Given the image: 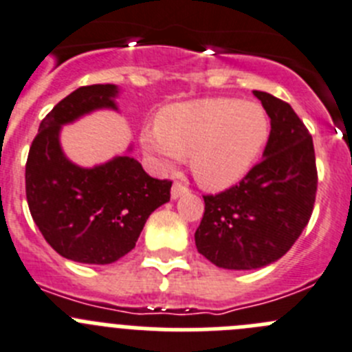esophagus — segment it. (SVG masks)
<instances>
[{"label": "esophagus", "instance_id": "1", "mask_svg": "<svg viewBox=\"0 0 352 352\" xmlns=\"http://www.w3.org/2000/svg\"><path fill=\"white\" fill-rule=\"evenodd\" d=\"M187 192H189V187L184 186L182 182H175V184H173V186H172V198H173V199L180 198V196L187 195Z\"/></svg>", "mask_w": 352, "mask_h": 352}]
</instances>
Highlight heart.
<instances>
[{
	"label": "heart",
	"mask_w": 352,
	"mask_h": 352,
	"mask_svg": "<svg viewBox=\"0 0 352 352\" xmlns=\"http://www.w3.org/2000/svg\"><path fill=\"white\" fill-rule=\"evenodd\" d=\"M267 133V116L255 102L199 98L165 107L140 131V146L161 170L189 156L201 186L224 189L250 170Z\"/></svg>",
	"instance_id": "b5f03b06"
}]
</instances>
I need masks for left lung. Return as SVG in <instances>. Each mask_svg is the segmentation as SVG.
Instances as JSON below:
<instances>
[{"mask_svg":"<svg viewBox=\"0 0 352 352\" xmlns=\"http://www.w3.org/2000/svg\"><path fill=\"white\" fill-rule=\"evenodd\" d=\"M271 118L264 157L236 186L203 196L196 248L222 269L248 271L290 250L311 219L318 189L313 137L288 102L254 91Z\"/></svg>","mask_w":352,"mask_h":352,"instance_id":"1","label":"left lung"}]
</instances>
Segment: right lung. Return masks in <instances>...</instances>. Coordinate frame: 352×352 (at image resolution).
<instances>
[{
  "instance_id": "obj_1",
  "label": "right lung",
  "mask_w": 352,
  "mask_h": 352,
  "mask_svg": "<svg viewBox=\"0 0 352 352\" xmlns=\"http://www.w3.org/2000/svg\"><path fill=\"white\" fill-rule=\"evenodd\" d=\"M114 85L81 87L43 118L25 163V196L32 221L62 257L113 264L135 246L151 213L170 201L172 180L153 179L139 161L116 156L81 168L64 156L62 124L95 109H116Z\"/></svg>"
}]
</instances>
